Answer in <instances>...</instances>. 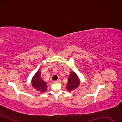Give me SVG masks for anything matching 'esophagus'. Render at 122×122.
I'll return each mask as SVG.
<instances>
[{
    "mask_svg": "<svg viewBox=\"0 0 122 122\" xmlns=\"http://www.w3.org/2000/svg\"><path fill=\"white\" fill-rule=\"evenodd\" d=\"M55 82H61V81H60V80H56V81H55Z\"/></svg>",
    "mask_w": 122,
    "mask_h": 122,
    "instance_id": "esophagus-1",
    "label": "esophagus"
}]
</instances>
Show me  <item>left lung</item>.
<instances>
[{
    "label": "left lung",
    "mask_w": 122,
    "mask_h": 122,
    "mask_svg": "<svg viewBox=\"0 0 122 122\" xmlns=\"http://www.w3.org/2000/svg\"><path fill=\"white\" fill-rule=\"evenodd\" d=\"M79 80L77 75L74 72H72L69 76L68 81L66 86L67 89L69 92L73 91L74 89L79 86Z\"/></svg>",
    "instance_id": "left-lung-1"
}]
</instances>
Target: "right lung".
Wrapping results in <instances>:
<instances>
[{"mask_svg": "<svg viewBox=\"0 0 122 122\" xmlns=\"http://www.w3.org/2000/svg\"><path fill=\"white\" fill-rule=\"evenodd\" d=\"M31 83L33 87L37 91L41 92L46 91L47 88V83L42 79L40 71H38L34 76L31 80Z\"/></svg>", "mask_w": 122, "mask_h": 122, "instance_id": "add662e5", "label": "right lung"}]
</instances>
